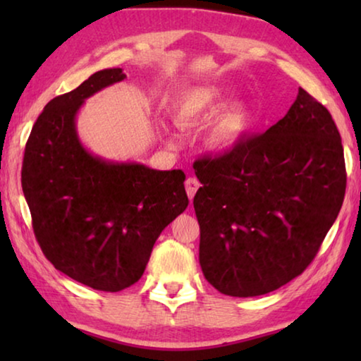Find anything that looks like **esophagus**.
I'll return each mask as SVG.
<instances>
[{"instance_id":"34e87169","label":"esophagus","mask_w":361,"mask_h":361,"mask_svg":"<svg viewBox=\"0 0 361 361\" xmlns=\"http://www.w3.org/2000/svg\"><path fill=\"white\" fill-rule=\"evenodd\" d=\"M185 186H186L188 197L192 200V199H194V195H195V192H197V189H199V186H200L199 180H197V178H194V176H191V178H188V180H186Z\"/></svg>"}]
</instances>
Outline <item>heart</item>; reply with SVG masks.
Listing matches in <instances>:
<instances>
[{
    "instance_id": "obj_1",
    "label": "heart",
    "mask_w": 361,
    "mask_h": 361,
    "mask_svg": "<svg viewBox=\"0 0 361 361\" xmlns=\"http://www.w3.org/2000/svg\"><path fill=\"white\" fill-rule=\"evenodd\" d=\"M228 90L216 84L191 87L183 92L172 108L173 122L181 129H192L205 122L223 105ZM252 127V114L243 103L224 106L213 116L205 132V146L213 152L234 149L247 137ZM162 132L170 143L178 142V135L170 126H162Z\"/></svg>"
}]
</instances>
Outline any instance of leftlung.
Segmentation results:
<instances>
[{"label": "left lung", "instance_id": "8db88e82", "mask_svg": "<svg viewBox=\"0 0 361 361\" xmlns=\"http://www.w3.org/2000/svg\"><path fill=\"white\" fill-rule=\"evenodd\" d=\"M199 262L228 296L252 298L304 272L345 194L341 135L328 109L299 87L277 124L221 156L194 162Z\"/></svg>", "mask_w": 361, "mask_h": 361}]
</instances>
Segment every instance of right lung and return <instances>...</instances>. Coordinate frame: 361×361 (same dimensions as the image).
Here are the masks:
<instances>
[{"label":"right lung","instance_id":"right-lung-1","mask_svg":"<svg viewBox=\"0 0 361 361\" xmlns=\"http://www.w3.org/2000/svg\"><path fill=\"white\" fill-rule=\"evenodd\" d=\"M106 68L51 100L25 146L22 189L42 253L57 271L100 291L138 282L161 232L186 210V175L108 161L79 140L84 102L124 81Z\"/></svg>","mask_w":361,"mask_h":361}]
</instances>
